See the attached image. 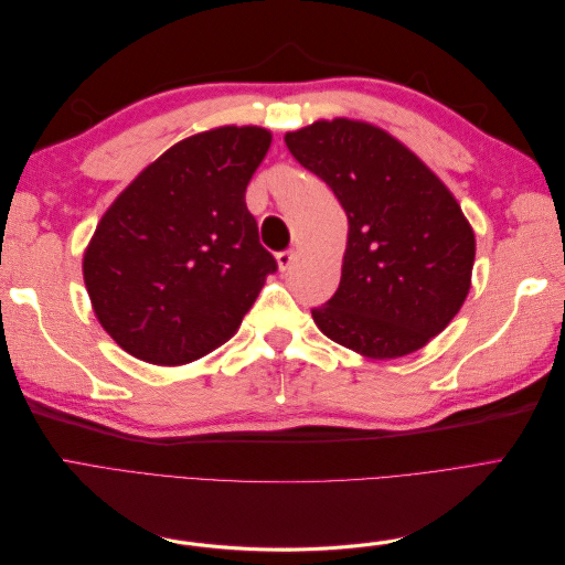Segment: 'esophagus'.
Returning a JSON list of instances; mask_svg holds the SVG:
<instances>
[{"mask_svg": "<svg viewBox=\"0 0 565 565\" xmlns=\"http://www.w3.org/2000/svg\"><path fill=\"white\" fill-rule=\"evenodd\" d=\"M276 259H278V268L285 273V270L292 268V264L297 262V254L295 252H280Z\"/></svg>", "mask_w": 565, "mask_h": 565, "instance_id": "34e87169", "label": "esophagus"}]
</instances>
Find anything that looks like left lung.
Listing matches in <instances>:
<instances>
[{
  "label": "left lung",
  "instance_id": "obj_1",
  "mask_svg": "<svg viewBox=\"0 0 565 565\" xmlns=\"http://www.w3.org/2000/svg\"><path fill=\"white\" fill-rule=\"evenodd\" d=\"M285 143L349 216L339 289L311 311L318 330L374 361L429 344L471 289L476 235L450 188L363 119H318Z\"/></svg>",
  "mask_w": 565,
  "mask_h": 565
}]
</instances>
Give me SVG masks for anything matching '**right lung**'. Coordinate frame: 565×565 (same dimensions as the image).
<instances>
[{"mask_svg": "<svg viewBox=\"0 0 565 565\" xmlns=\"http://www.w3.org/2000/svg\"><path fill=\"white\" fill-rule=\"evenodd\" d=\"M270 141L273 134L254 125L188 136L100 216L82 273L100 328L119 349L177 367L241 328L278 268L245 204Z\"/></svg>", "mask_w": 565, "mask_h": 565, "instance_id": "right-lung-1", "label": "right lung"}]
</instances>
